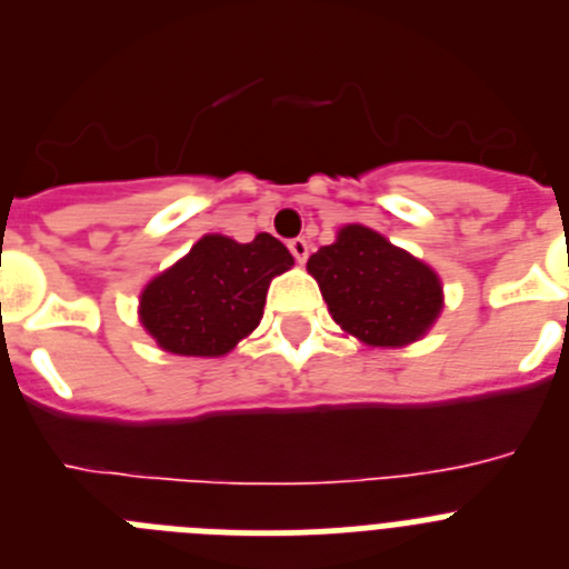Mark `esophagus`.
Wrapping results in <instances>:
<instances>
[{
  "instance_id": "1",
  "label": "esophagus",
  "mask_w": 569,
  "mask_h": 569,
  "mask_svg": "<svg viewBox=\"0 0 569 569\" xmlns=\"http://www.w3.org/2000/svg\"><path fill=\"white\" fill-rule=\"evenodd\" d=\"M288 248H290V253L296 256V261H299V264H305V259H308V256H310V244H308V241H305V239H290Z\"/></svg>"
}]
</instances>
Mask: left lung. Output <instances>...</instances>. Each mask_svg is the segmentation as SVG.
<instances>
[{
  "mask_svg": "<svg viewBox=\"0 0 569 569\" xmlns=\"http://www.w3.org/2000/svg\"><path fill=\"white\" fill-rule=\"evenodd\" d=\"M308 273L336 325L367 347L413 345L445 308L439 273L365 224H345L310 256Z\"/></svg>",
  "mask_w": 569,
  "mask_h": 569,
  "instance_id": "obj_1",
  "label": "left lung"
}]
</instances>
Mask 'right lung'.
Wrapping results in <instances>:
<instances>
[{
	"label": "right lung",
	"instance_id": "1",
	"mask_svg": "<svg viewBox=\"0 0 569 569\" xmlns=\"http://www.w3.org/2000/svg\"><path fill=\"white\" fill-rule=\"evenodd\" d=\"M290 268L293 256L270 233L248 244L208 233L144 284L139 321L168 353L219 359L259 328L270 281Z\"/></svg>",
	"mask_w": 569,
	"mask_h": 569
}]
</instances>
